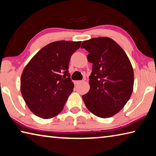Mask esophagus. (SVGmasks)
<instances>
[{
    "label": "esophagus",
    "instance_id": "esophagus-1",
    "mask_svg": "<svg viewBox=\"0 0 156 156\" xmlns=\"http://www.w3.org/2000/svg\"><path fill=\"white\" fill-rule=\"evenodd\" d=\"M81 83H83V81H82V80H76V81L74 82V84L76 85V84H80Z\"/></svg>",
    "mask_w": 156,
    "mask_h": 156
}]
</instances>
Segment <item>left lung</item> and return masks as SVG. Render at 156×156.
Returning <instances> with one entry per match:
<instances>
[{
    "label": "left lung",
    "mask_w": 156,
    "mask_h": 156,
    "mask_svg": "<svg viewBox=\"0 0 156 156\" xmlns=\"http://www.w3.org/2000/svg\"><path fill=\"white\" fill-rule=\"evenodd\" d=\"M81 48L89 52L92 63L90 89L83 96L86 107L102 118L115 115L125 107L133 89L134 74L127 55L119 44L108 37L84 41Z\"/></svg>",
    "instance_id": "1"
}]
</instances>
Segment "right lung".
I'll use <instances>...</instances> for the list:
<instances>
[{
	"instance_id": "1",
	"label": "right lung",
	"mask_w": 156,
	"mask_h": 156,
	"mask_svg": "<svg viewBox=\"0 0 156 156\" xmlns=\"http://www.w3.org/2000/svg\"><path fill=\"white\" fill-rule=\"evenodd\" d=\"M80 44V41L53 42L37 52L25 66L20 91L36 115L49 119L62 112L74 87L68 72L69 63Z\"/></svg>"
}]
</instances>
